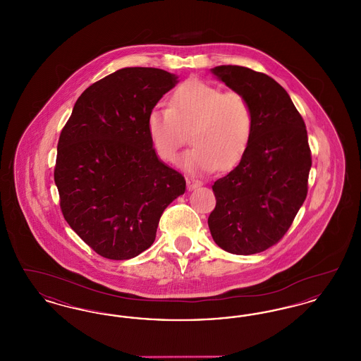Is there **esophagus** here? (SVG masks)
Wrapping results in <instances>:
<instances>
[{
  "mask_svg": "<svg viewBox=\"0 0 361 361\" xmlns=\"http://www.w3.org/2000/svg\"><path fill=\"white\" fill-rule=\"evenodd\" d=\"M187 185H188L189 190H192V189L199 188L202 185V181L195 177H187Z\"/></svg>",
  "mask_w": 361,
  "mask_h": 361,
  "instance_id": "esophagus-1",
  "label": "esophagus"
}]
</instances>
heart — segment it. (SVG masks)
I'll use <instances>...</instances> for the list:
<instances>
[{
  "mask_svg": "<svg viewBox=\"0 0 361 361\" xmlns=\"http://www.w3.org/2000/svg\"><path fill=\"white\" fill-rule=\"evenodd\" d=\"M253 124V108L243 93L190 80L173 92L168 108L155 106L149 112L147 134L158 157L174 162L190 133L195 146L184 157V166L212 172L240 161Z\"/></svg>",
  "mask_w": 361,
  "mask_h": 361,
  "instance_id": "heart-1",
  "label": "heart"
}]
</instances>
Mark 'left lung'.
<instances>
[{"label": "left lung", "instance_id": "1", "mask_svg": "<svg viewBox=\"0 0 361 361\" xmlns=\"http://www.w3.org/2000/svg\"><path fill=\"white\" fill-rule=\"evenodd\" d=\"M211 71L247 97L255 124L240 164L212 185L216 206L208 227L226 252L256 255L284 237L306 200L307 130L286 89L269 75L231 65Z\"/></svg>", "mask_w": 361, "mask_h": 361}]
</instances>
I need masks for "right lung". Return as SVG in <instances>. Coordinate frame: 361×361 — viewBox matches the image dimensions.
<instances>
[{"label":"right lung","instance_id":"1","mask_svg":"<svg viewBox=\"0 0 361 361\" xmlns=\"http://www.w3.org/2000/svg\"><path fill=\"white\" fill-rule=\"evenodd\" d=\"M154 68H126L92 84L62 128L54 180L63 218L102 257L128 259L149 249L164 209L185 178L161 162L147 115L178 82Z\"/></svg>","mask_w":361,"mask_h":361}]
</instances>
